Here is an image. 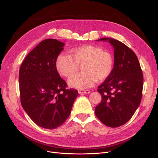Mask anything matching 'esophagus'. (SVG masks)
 <instances>
[{"mask_svg":"<svg viewBox=\"0 0 158 158\" xmlns=\"http://www.w3.org/2000/svg\"><path fill=\"white\" fill-rule=\"evenodd\" d=\"M78 93L79 94H89L90 92L89 90H78Z\"/></svg>","mask_w":158,"mask_h":158,"instance_id":"1","label":"esophagus"}]
</instances>
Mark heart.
<instances>
[{
	"instance_id": "b5f03b06",
	"label": "heart",
	"mask_w": 158,
	"mask_h": 158,
	"mask_svg": "<svg viewBox=\"0 0 158 158\" xmlns=\"http://www.w3.org/2000/svg\"><path fill=\"white\" fill-rule=\"evenodd\" d=\"M70 55L60 53L55 61L58 73L65 77H71L82 64V73L70 79L72 88L85 89L92 87L95 81H102L111 74L113 69L112 55L99 47L88 45L70 50Z\"/></svg>"
}]
</instances>
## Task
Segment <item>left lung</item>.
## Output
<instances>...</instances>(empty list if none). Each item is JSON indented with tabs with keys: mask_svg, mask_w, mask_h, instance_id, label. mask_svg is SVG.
Here are the masks:
<instances>
[{
	"mask_svg": "<svg viewBox=\"0 0 158 158\" xmlns=\"http://www.w3.org/2000/svg\"><path fill=\"white\" fill-rule=\"evenodd\" d=\"M114 49V67L107 79L98 86L102 102L95 107L96 117L105 125L118 127L128 122L140 106L143 74L136 54L122 42L110 37Z\"/></svg>",
	"mask_w": 158,
	"mask_h": 158,
	"instance_id": "1",
	"label": "left lung"
}]
</instances>
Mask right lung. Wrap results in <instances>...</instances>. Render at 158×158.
<instances>
[{
	"label": "right lung",
	"mask_w": 158,
	"mask_h": 158,
	"mask_svg": "<svg viewBox=\"0 0 158 158\" xmlns=\"http://www.w3.org/2000/svg\"><path fill=\"white\" fill-rule=\"evenodd\" d=\"M64 45L55 39L42 41L26 56L19 72L22 107L36 125L47 129L63 125L78 94L66 88L55 68Z\"/></svg>",
	"instance_id": "obj_1"
}]
</instances>
